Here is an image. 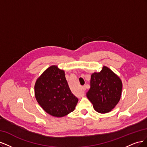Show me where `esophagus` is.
I'll list each match as a JSON object with an SVG mask.
<instances>
[{
  "label": "esophagus",
  "mask_w": 147,
  "mask_h": 147,
  "mask_svg": "<svg viewBox=\"0 0 147 147\" xmlns=\"http://www.w3.org/2000/svg\"><path fill=\"white\" fill-rule=\"evenodd\" d=\"M82 89H83V91L86 90V86H85V85L83 86H82Z\"/></svg>",
  "instance_id": "34e87169"
}]
</instances>
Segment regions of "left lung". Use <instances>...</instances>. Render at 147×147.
I'll return each instance as SVG.
<instances>
[{
	"label": "left lung",
	"mask_w": 147,
	"mask_h": 147,
	"mask_svg": "<svg viewBox=\"0 0 147 147\" xmlns=\"http://www.w3.org/2000/svg\"><path fill=\"white\" fill-rule=\"evenodd\" d=\"M90 86L86 96L96 112L109 113L118 104L123 83L118 75L107 67L103 66L100 72L91 74Z\"/></svg>",
	"instance_id": "left-lung-1"
}]
</instances>
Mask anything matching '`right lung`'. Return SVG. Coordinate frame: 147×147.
<instances>
[{
  "mask_svg": "<svg viewBox=\"0 0 147 147\" xmlns=\"http://www.w3.org/2000/svg\"><path fill=\"white\" fill-rule=\"evenodd\" d=\"M34 92L41 107L55 117L73 112L78 101L70 90L64 70L55 65L49 67L37 79Z\"/></svg>",
  "mask_w": 147,
  "mask_h": 147,
  "instance_id": "right-lung-1",
  "label": "right lung"
}]
</instances>
